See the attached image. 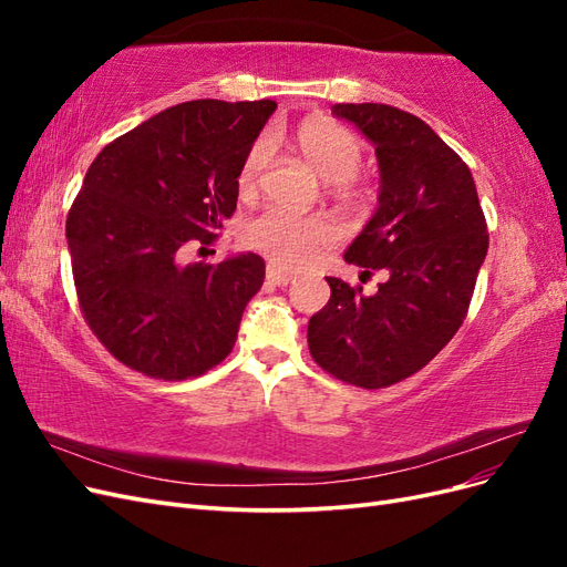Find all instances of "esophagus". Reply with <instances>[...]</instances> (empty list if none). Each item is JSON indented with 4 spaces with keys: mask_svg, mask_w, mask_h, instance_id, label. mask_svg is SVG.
<instances>
[{
    "mask_svg": "<svg viewBox=\"0 0 567 567\" xmlns=\"http://www.w3.org/2000/svg\"><path fill=\"white\" fill-rule=\"evenodd\" d=\"M293 279H296L293 274L279 269L277 265H269V267H267V281L274 284V286H288Z\"/></svg>",
    "mask_w": 567,
    "mask_h": 567,
    "instance_id": "obj_1",
    "label": "esophagus"
}]
</instances>
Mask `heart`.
Masks as SVG:
<instances>
[{"mask_svg": "<svg viewBox=\"0 0 567 567\" xmlns=\"http://www.w3.org/2000/svg\"><path fill=\"white\" fill-rule=\"evenodd\" d=\"M298 146L317 173L329 182H348L362 167L364 142L333 120H312L298 130ZM274 156L271 136H260L238 173V194L252 196L260 186ZM244 244L271 257L284 267H302L338 241V227L326 215H296L281 208H269L246 221Z\"/></svg>", "mask_w": 567, "mask_h": 567, "instance_id": "heart-1", "label": "heart"}]
</instances>
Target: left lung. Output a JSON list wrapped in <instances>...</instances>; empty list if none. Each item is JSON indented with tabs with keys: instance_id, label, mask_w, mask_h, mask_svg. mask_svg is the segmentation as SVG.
I'll return each mask as SVG.
<instances>
[{
	"instance_id": "left-lung-1",
	"label": "left lung",
	"mask_w": 567,
	"mask_h": 567,
	"mask_svg": "<svg viewBox=\"0 0 567 567\" xmlns=\"http://www.w3.org/2000/svg\"><path fill=\"white\" fill-rule=\"evenodd\" d=\"M375 146L379 208L346 262L388 279L373 296L326 277L331 300L307 326L315 362L379 390L421 371L468 315L489 234L468 165L421 117L385 104H336Z\"/></svg>"
}]
</instances>
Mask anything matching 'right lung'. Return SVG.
<instances>
[{"label": "right lung", "mask_w": 567, "mask_h": 567, "mask_svg": "<svg viewBox=\"0 0 567 567\" xmlns=\"http://www.w3.org/2000/svg\"><path fill=\"white\" fill-rule=\"evenodd\" d=\"M277 101L198 99L117 136L65 219L80 310L117 362L184 381L217 367L265 281L255 252L182 265L236 210L238 173Z\"/></svg>", "instance_id": "obj_1"}]
</instances>
